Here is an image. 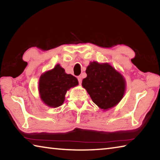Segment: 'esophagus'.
Masks as SVG:
<instances>
[{
  "label": "esophagus",
  "instance_id": "34e87169",
  "mask_svg": "<svg viewBox=\"0 0 160 160\" xmlns=\"http://www.w3.org/2000/svg\"><path fill=\"white\" fill-rule=\"evenodd\" d=\"M78 82H79V84L80 85V84L82 83V77L78 76Z\"/></svg>",
  "mask_w": 160,
  "mask_h": 160
}]
</instances>
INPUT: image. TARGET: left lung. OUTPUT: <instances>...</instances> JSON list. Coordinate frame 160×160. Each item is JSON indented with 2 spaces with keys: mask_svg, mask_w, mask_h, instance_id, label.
Listing matches in <instances>:
<instances>
[{
  "mask_svg": "<svg viewBox=\"0 0 160 160\" xmlns=\"http://www.w3.org/2000/svg\"><path fill=\"white\" fill-rule=\"evenodd\" d=\"M85 72L87 77L82 85L100 109H109L122 99L126 81L111 65L93 61L87 67Z\"/></svg>",
  "mask_w": 160,
  "mask_h": 160,
  "instance_id": "left-lung-1",
  "label": "left lung"
}]
</instances>
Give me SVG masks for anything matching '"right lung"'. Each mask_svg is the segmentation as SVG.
Masks as SVG:
<instances>
[{"instance_id":"add662e5","label":"right lung","mask_w":160,"mask_h":160,"mask_svg":"<svg viewBox=\"0 0 160 160\" xmlns=\"http://www.w3.org/2000/svg\"><path fill=\"white\" fill-rule=\"evenodd\" d=\"M78 85V79L67 74L57 64L52 70L41 75L39 82V92L43 102L50 107H58L63 104L66 92Z\"/></svg>"}]
</instances>
